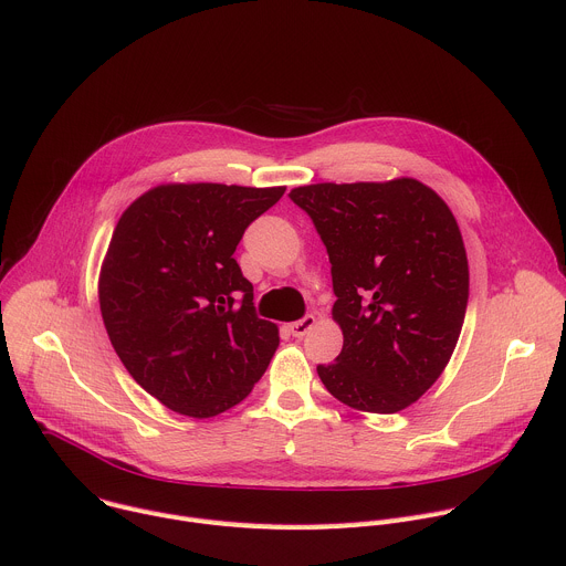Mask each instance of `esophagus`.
I'll use <instances>...</instances> for the list:
<instances>
[{
  "instance_id": "1",
  "label": "esophagus",
  "mask_w": 566,
  "mask_h": 566,
  "mask_svg": "<svg viewBox=\"0 0 566 566\" xmlns=\"http://www.w3.org/2000/svg\"><path fill=\"white\" fill-rule=\"evenodd\" d=\"M314 325H316V318H314V316H304L302 321L291 323V325H289V332H291L295 338H302V336L310 334V329H312Z\"/></svg>"
}]
</instances>
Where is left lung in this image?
Returning a JSON list of instances; mask_svg holds the SVG:
<instances>
[{
	"mask_svg": "<svg viewBox=\"0 0 566 566\" xmlns=\"http://www.w3.org/2000/svg\"><path fill=\"white\" fill-rule=\"evenodd\" d=\"M332 264L343 332L325 388L364 413H399L442 375L470 297V266L449 205L416 178L291 189Z\"/></svg>",
	"mask_w": 566,
	"mask_h": 566,
	"instance_id": "8db88e82",
	"label": "left lung"
}]
</instances>
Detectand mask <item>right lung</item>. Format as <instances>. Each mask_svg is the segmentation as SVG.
<instances>
[{
    "instance_id": "obj_1",
    "label": "right lung",
    "mask_w": 566,
    "mask_h": 566,
    "mask_svg": "<svg viewBox=\"0 0 566 566\" xmlns=\"http://www.w3.org/2000/svg\"><path fill=\"white\" fill-rule=\"evenodd\" d=\"M286 187L169 182L135 198L98 273V306L128 375L196 420L243 401L280 345L234 250Z\"/></svg>"
}]
</instances>
